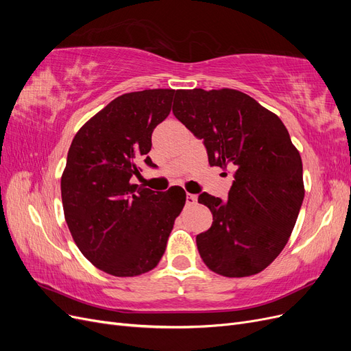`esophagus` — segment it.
<instances>
[{
	"label": "esophagus",
	"instance_id": "esophagus-1",
	"mask_svg": "<svg viewBox=\"0 0 351 351\" xmlns=\"http://www.w3.org/2000/svg\"><path fill=\"white\" fill-rule=\"evenodd\" d=\"M197 202V196L196 195H192V193H187L186 195V204L190 206V205H196Z\"/></svg>",
	"mask_w": 351,
	"mask_h": 351
}]
</instances>
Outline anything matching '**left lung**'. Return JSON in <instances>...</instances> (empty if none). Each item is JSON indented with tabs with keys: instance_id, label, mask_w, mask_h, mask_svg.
I'll list each match as a JSON object with an SVG mask.
<instances>
[{
	"instance_id": "left-lung-1",
	"label": "left lung",
	"mask_w": 351,
	"mask_h": 351,
	"mask_svg": "<svg viewBox=\"0 0 351 351\" xmlns=\"http://www.w3.org/2000/svg\"><path fill=\"white\" fill-rule=\"evenodd\" d=\"M173 112L199 139L210 165L234 171L228 200L202 193L214 221L196 237L222 277L259 274L289 241L304 197L302 156L277 114L236 89H180Z\"/></svg>"
}]
</instances>
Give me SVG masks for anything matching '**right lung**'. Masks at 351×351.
<instances>
[{
	"mask_svg": "<svg viewBox=\"0 0 351 351\" xmlns=\"http://www.w3.org/2000/svg\"><path fill=\"white\" fill-rule=\"evenodd\" d=\"M174 89L124 93L84 123L70 145L61 176L64 218L74 243L93 267L136 277L161 261L186 204L182 187L164 193L132 184L139 164L154 165L155 127L171 111Z\"/></svg>",
	"mask_w": 351,
	"mask_h": 351,
	"instance_id": "add662e5",
	"label": "right lung"
}]
</instances>
